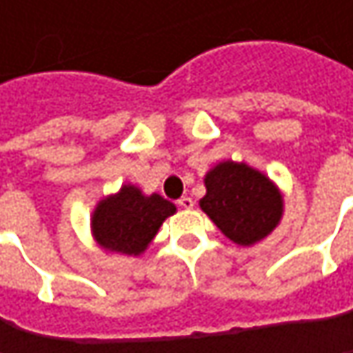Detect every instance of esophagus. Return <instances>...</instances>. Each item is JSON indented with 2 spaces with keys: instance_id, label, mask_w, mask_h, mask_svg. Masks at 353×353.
Masks as SVG:
<instances>
[{
  "instance_id": "1",
  "label": "esophagus",
  "mask_w": 353,
  "mask_h": 353,
  "mask_svg": "<svg viewBox=\"0 0 353 353\" xmlns=\"http://www.w3.org/2000/svg\"><path fill=\"white\" fill-rule=\"evenodd\" d=\"M177 206L183 208V210H190V208H194V200H192L190 196H183V198L177 200Z\"/></svg>"
}]
</instances>
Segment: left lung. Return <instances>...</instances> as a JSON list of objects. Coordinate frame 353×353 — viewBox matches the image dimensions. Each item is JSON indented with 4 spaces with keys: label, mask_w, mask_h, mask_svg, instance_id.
<instances>
[{
    "label": "left lung",
    "mask_w": 353,
    "mask_h": 353,
    "mask_svg": "<svg viewBox=\"0 0 353 353\" xmlns=\"http://www.w3.org/2000/svg\"><path fill=\"white\" fill-rule=\"evenodd\" d=\"M200 208L219 231L241 247L263 241L280 225L284 196L263 172L243 161H221L204 176Z\"/></svg>",
    "instance_id": "left-lung-1"
}]
</instances>
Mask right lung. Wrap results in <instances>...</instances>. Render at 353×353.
Here are the masks:
<instances>
[{"mask_svg": "<svg viewBox=\"0 0 353 353\" xmlns=\"http://www.w3.org/2000/svg\"><path fill=\"white\" fill-rule=\"evenodd\" d=\"M176 210V204L157 192L145 194L134 183H122L96 204L90 221L92 237L106 253L139 257Z\"/></svg>", "mask_w": 353, "mask_h": 353, "instance_id": "1", "label": "right lung"}]
</instances>
